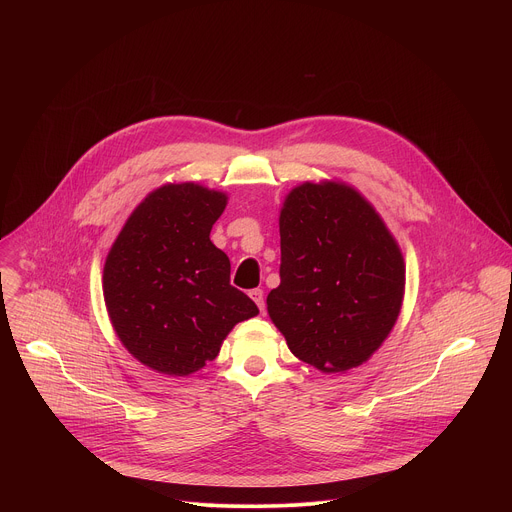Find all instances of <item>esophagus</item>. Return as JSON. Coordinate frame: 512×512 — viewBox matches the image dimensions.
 Instances as JSON below:
<instances>
[{
  "mask_svg": "<svg viewBox=\"0 0 512 512\" xmlns=\"http://www.w3.org/2000/svg\"><path fill=\"white\" fill-rule=\"evenodd\" d=\"M249 296H251V300L257 304V308L263 312L265 310V300H263V291L261 289H251L249 291Z\"/></svg>",
  "mask_w": 512,
  "mask_h": 512,
  "instance_id": "obj_1",
  "label": "esophagus"
}]
</instances>
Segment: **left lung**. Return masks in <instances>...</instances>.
Here are the masks:
<instances>
[{
  "instance_id": "obj_1",
  "label": "left lung",
  "mask_w": 512,
  "mask_h": 512,
  "mask_svg": "<svg viewBox=\"0 0 512 512\" xmlns=\"http://www.w3.org/2000/svg\"><path fill=\"white\" fill-rule=\"evenodd\" d=\"M279 237L271 322L320 373L360 367L387 340L403 306L405 259L393 233L354 186L320 180L287 192Z\"/></svg>"
}]
</instances>
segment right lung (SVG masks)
Returning a JSON list of instances; mask_svg holds the SVG:
<instances>
[{
  "mask_svg": "<svg viewBox=\"0 0 512 512\" xmlns=\"http://www.w3.org/2000/svg\"><path fill=\"white\" fill-rule=\"evenodd\" d=\"M227 192L168 182L129 214L103 267L111 326L145 367L188 377L216 358L229 332L259 314L231 285V261L210 241Z\"/></svg>",
  "mask_w": 512,
  "mask_h": 512,
  "instance_id": "right-lung-1",
  "label": "right lung"
}]
</instances>
